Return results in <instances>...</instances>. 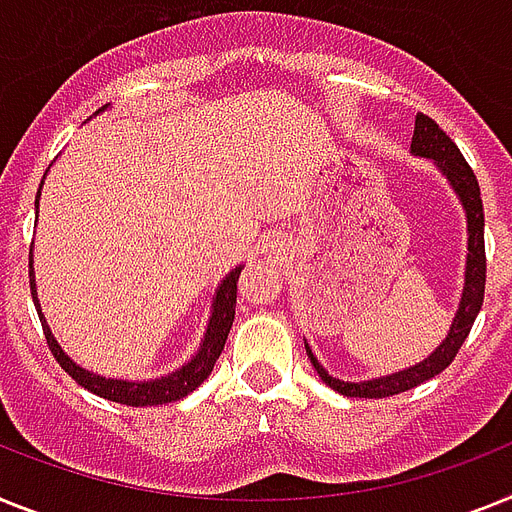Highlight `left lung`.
Listing matches in <instances>:
<instances>
[{"label":"left lung","instance_id":"left-lung-1","mask_svg":"<svg viewBox=\"0 0 512 512\" xmlns=\"http://www.w3.org/2000/svg\"><path fill=\"white\" fill-rule=\"evenodd\" d=\"M411 151L416 156H426L442 167L447 180L453 183L455 193L463 201L468 217V264H466V287H463V298H460V308L455 314V322L450 327L447 340L434 350L426 361L416 363L411 369L390 374V377L371 379V382H340V379L329 377L327 371L319 366L314 353L308 350V358L314 363L316 374L329 384L332 390L348 398H390V395H400L405 390H413L418 384H424L426 379L437 377L439 371H445L450 363L458 356L460 345L466 342L468 332L474 327L476 314L481 311L484 303V285H487V253H484V206H481L479 183H476L474 170L468 167L460 149L445 130L439 128L437 122L429 114H416V130H413Z\"/></svg>","mask_w":512,"mask_h":512}]
</instances>
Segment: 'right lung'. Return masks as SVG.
<instances>
[{"instance_id":"1","label":"right lung","mask_w":512,"mask_h":512,"mask_svg":"<svg viewBox=\"0 0 512 512\" xmlns=\"http://www.w3.org/2000/svg\"><path fill=\"white\" fill-rule=\"evenodd\" d=\"M41 183H44V180H41ZM36 209H38V196H36ZM240 269H243V266L232 269V272L225 277V282H222V287H219L217 301H214V314H211L209 329H206L204 345H201V350L196 353V358H193L188 366H183L180 371L170 374V377L154 379V382H122V379H104L99 377V374H91V371L80 369V366H75V363L62 353V348L54 342L52 332H49V327H46L44 316L38 314L41 327H44L46 345H49V350H52V356L57 358L59 366H62V369H65L67 374L80 384V387H86V390H91L94 395H99V398L112 400V403H122V405H135V408H138V405L175 403V400L190 395V392L196 390L198 384L209 377L211 369H214V363H217V358L222 356V350H225L232 319H235V298H238ZM31 295L38 311L36 290H33V274H31Z\"/></svg>"}]
</instances>
